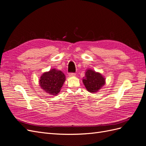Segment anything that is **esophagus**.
<instances>
[{
    "instance_id": "1",
    "label": "esophagus",
    "mask_w": 146,
    "mask_h": 146,
    "mask_svg": "<svg viewBox=\"0 0 146 146\" xmlns=\"http://www.w3.org/2000/svg\"><path fill=\"white\" fill-rule=\"evenodd\" d=\"M69 77H74V76H76V74H75V73H69Z\"/></svg>"
}]
</instances>
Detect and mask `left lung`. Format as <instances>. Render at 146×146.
<instances>
[{
  "label": "left lung",
  "instance_id": "8db88e82",
  "mask_svg": "<svg viewBox=\"0 0 146 146\" xmlns=\"http://www.w3.org/2000/svg\"><path fill=\"white\" fill-rule=\"evenodd\" d=\"M83 83L88 91L96 92L105 84V78L99 72L88 69L83 79Z\"/></svg>",
  "mask_w": 146,
  "mask_h": 146
}]
</instances>
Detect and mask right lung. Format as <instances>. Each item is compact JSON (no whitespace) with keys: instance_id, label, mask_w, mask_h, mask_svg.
I'll use <instances>...</instances> for the list:
<instances>
[{"instance_id":"add662e5","label":"right lung","mask_w":146,"mask_h":146,"mask_svg":"<svg viewBox=\"0 0 146 146\" xmlns=\"http://www.w3.org/2000/svg\"><path fill=\"white\" fill-rule=\"evenodd\" d=\"M66 80L64 73L56 69L43 73L39 79V85L47 94L56 96L59 93Z\"/></svg>"}]
</instances>
